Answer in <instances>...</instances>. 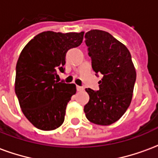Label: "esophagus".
<instances>
[{
    "label": "esophagus",
    "instance_id": "34e87169",
    "mask_svg": "<svg viewBox=\"0 0 158 158\" xmlns=\"http://www.w3.org/2000/svg\"><path fill=\"white\" fill-rule=\"evenodd\" d=\"M76 89H77V90H78V91H82V90H84V88H83V87H81V86H79V85L76 86Z\"/></svg>",
    "mask_w": 158,
    "mask_h": 158
}]
</instances>
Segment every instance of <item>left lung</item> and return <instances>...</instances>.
<instances>
[{"label":"left lung","instance_id":"left-lung-1","mask_svg":"<svg viewBox=\"0 0 158 158\" xmlns=\"http://www.w3.org/2000/svg\"><path fill=\"white\" fill-rule=\"evenodd\" d=\"M92 69L101 74L99 90L85 89L89 102L84 108L87 119L110 125L124 114L132 100L136 72L130 52L108 32L92 29L85 35Z\"/></svg>","mask_w":158,"mask_h":158}]
</instances>
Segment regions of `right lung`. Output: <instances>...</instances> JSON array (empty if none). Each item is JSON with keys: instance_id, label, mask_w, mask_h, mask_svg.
I'll list each match as a JSON object with an SVG mask.
<instances>
[{"instance_id": "right-lung-1", "label": "right lung", "mask_w": 158, "mask_h": 158, "mask_svg": "<svg viewBox=\"0 0 158 158\" xmlns=\"http://www.w3.org/2000/svg\"><path fill=\"white\" fill-rule=\"evenodd\" d=\"M85 32L45 31L34 37L20 53L16 66L15 92L23 113L41 130L57 129L76 93L74 84L57 82L64 72L66 53L82 43Z\"/></svg>"}]
</instances>
